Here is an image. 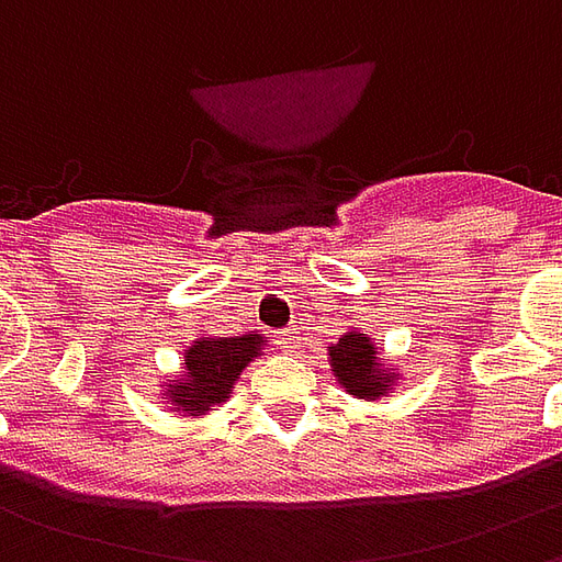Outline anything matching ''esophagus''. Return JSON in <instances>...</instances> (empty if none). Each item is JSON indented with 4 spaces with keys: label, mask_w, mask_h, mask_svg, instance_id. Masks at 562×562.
<instances>
[{
    "label": "esophagus",
    "mask_w": 562,
    "mask_h": 562,
    "mask_svg": "<svg viewBox=\"0 0 562 562\" xmlns=\"http://www.w3.org/2000/svg\"><path fill=\"white\" fill-rule=\"evenodd\" d=\"M277 346L285 349V352H297L301 349V328H282L277 330Z\"/></svg>",
    "instance_id": "esophagus-1"
}]
</instances>
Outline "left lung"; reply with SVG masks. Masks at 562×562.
Returning <instances> with one entry per match:
<instances>
[{
	"label": "left lung",
	"mask_w": 562,
	"mask_h": 562,
	"mask_svg": "<svg viewBox=\"0 0 562 562\" xmlns=\"http://www.w3.org/2000/svg\"><path fill=\"white\" fill-rule=\"evenodd\" d=\"M328 355L334 376L349 394L361 397V401H379V397L391 394L394 373L379 361L376 346L367 334L346 330L340 342L328 346Z\"/></svg>",
	"instance_id": "8db88e82"
}]
</instances>
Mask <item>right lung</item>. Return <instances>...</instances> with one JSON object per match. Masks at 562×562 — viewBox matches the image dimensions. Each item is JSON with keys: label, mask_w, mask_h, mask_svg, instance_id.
<instances>
[{"label": "right lung", "mask_w": 562, "mask_h": 562, "mask_svg": "<svg viewBox=\"0 0 562 562\" xmlns=\"http://www.w3.org/2000/svg\"><path fill=\"white\" fill-rule=\"evenodd\" d=\"M265 342L256 330L240 337H198L183 352V376L168 379L165 401H171L173 413L207 415L210 406L232 397L234 382L261 355Z\"/></svg>", "instance_id": "add662e5"}]
</instances>
